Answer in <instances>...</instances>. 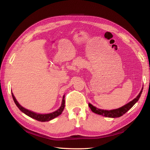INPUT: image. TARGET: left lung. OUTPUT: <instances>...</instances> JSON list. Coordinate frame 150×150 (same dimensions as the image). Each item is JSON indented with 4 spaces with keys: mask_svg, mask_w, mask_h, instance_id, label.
I'll return each instance as SVG.
<instances>
[{
    "mask_svg": "<svg viewBox=\"0 0 150 150\" xmlns=\"http://www.w3.org/2000/svg\"><path fill=\"white\" fill-rule=\"evenodd\" d=\"M142 90H143V88H142L141 92H140L139 94L137 95V97L135 98L133 100L130 101L128 104H126V105H124V106H122L121 108H118V109L112 110H100V109H98V108L96 107L93 106V105L91 104L90 103L88 104L89 107H90L91 110L93 111V112H94L95 113L100 115L107 117H110V118L120 117L121 116H122L124 114H125L129 110L131 109V108L133 106V105H134L139 100L140 97H141V95L142 94Z\"/></svg>",
    "mask_w": 150,
    "mask_h": 150,
    "instance_id": "left-lung-1",
    "label": "left lung"
}]
</instances>
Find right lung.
Here are the masks:
<instances>
[{
	"mask_svg": "<svg viewBox=\"0 0 150 150\" xmlns=\"http://www.w3.org/2000/svg\"><path fill=\"white\" fill-rule=\"evenodd\" d=\"M12 95V97L13 99L15 104L17 105V106L18 108V109L20 110L22 112H23L25 113L26 115L30 117L31 118H33V119H35L38 121H41V122H46V121H49L53 119L54 118H55L57 117H58L60 115V114L62 113V112L64 110V108L65 106V100H64V95L63 96L62 98V104L61 106L59 108V109L56 110L55 111H53L52 113H47V114H39L37 113H35L33 111H31L30 110H28L26 108H24L21 106V104H19V103L17 102V100H16V98L14 96V95L11 93Z\"/></svg>",
	"mask_w": 150,
	"mask_h": 150,
	"instance_id": "right-lung-1",
	"label": "right lung"
}]
</instances>
